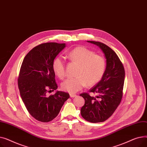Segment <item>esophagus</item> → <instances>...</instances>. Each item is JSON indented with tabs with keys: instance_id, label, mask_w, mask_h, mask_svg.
Segmentation results:
<instances>
[{
	"instance_id": "1",
	"label": "esophagus",
	"mask_w": 147,
	"mask_h": 147,
	"mask_svg": "<svg viewBox=\"0 0 147 147\" xmlns=\"http://www.w3.org/2000/svg\"><path fill=\"white\" fill-rule=\"evenodd\" d=\"M69 96H70L71 98H74V97L76 96V95L74 94H69Z\"/></svg>"
}]
</instances>
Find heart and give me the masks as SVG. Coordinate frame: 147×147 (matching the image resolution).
I'll return each instance as SVG.
<instances>
[{
    "label": "heart",
    "mask_w": 147,
    "mask_h": 147,
    "mask_svg": "<svg viewBox=\"0 0 147 147\" xmlns=\"http://www.w3.org/2000/svg\"><path fill=\"white\" fill-rule=\"evenodd\" d=\"M68 58L78 65L76 78H68L61 84L63 90L75 93L87 84L89 86L96 84L103 77L106 68L104 57L83 46H78L68 53ZM52 69L60 79L65 77V64L64 59L57 57L52 62Z\"/></svg>",
    "instance_id": "b5f03b06"
}]
</instances>
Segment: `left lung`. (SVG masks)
I'll use <instances>...</instances> for the list:
<instances>
[{"mask_svg":"<svg viewBox=\"0 0 147 147\" xmlns=\"http://www.w3.org/2000/svg\"><path fill=\"white\" fill-rule=\"evenodd\" d=\"M102 49L107 59L105 73L96 86L80 95L84 99L80 113L82 117L91 123L103 122L110 117L120 105L123 97L125 71L123 65L115 52L105 44L88 41Z\"/></svg>","mask_w":147,"mask_h":147,"instance_id":"left-lung-1","label":"left lung"}]
</instances>
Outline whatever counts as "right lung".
<instances>
[{"mask_svg":"<svg viewBox=\"0 0 147 147\" xmlns=\"http://www.w3.org/2000/svg\"><path fill=\"white\" fill-rule=\"evenodd\" d=\"M65 47V43L56 42L38 45L27 54L20 68L18 85L21 97L30 114L41 122L55 119L69 98L68 93L61 91L47 95L58 88L52 62Z\"/></svg>","mask_w":147,"mask_h":147,"instance_id":"add662e5","label":"right lung"}]
</instances>
